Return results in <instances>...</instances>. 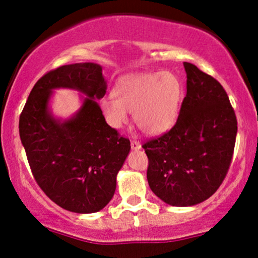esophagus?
I'll return each mask as SVG.
<instances>
[{"mask_svg": "<svg viewBox=\"0 0 258 258\" xmlns=\"http://www.w3.org/2000/svg\"><path fill=\"white\" fill-rule=\"evenodd\" d=\"M131 148L133 150H138V149H141L142 146L138 141H135V139H133V141H131Z\"/></svg>", "mask_w": 258, "mask_h": 258, "instance_id": "34e87169", "label": "esophagus"}]
</instances>
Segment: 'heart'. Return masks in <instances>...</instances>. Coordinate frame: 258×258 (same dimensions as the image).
<instances>
[{
	"instance_id": "b5f03b06",
	"label": "heart",
	"mask_w": 258,
	"mask_h": 258,
	"mask_svg": "<svg viewBox=\"0 0 258 258\" xmlns=\"http://www.w3.org/2000/svg\"><path fill=\"white\" fill-rule=\"evenodd\" d=\"M112 93L115 98L106 97L100 102L109 125L121 128L128 120V111H133L142 132L158 136L176 123L183 86L172 73H144L121 79Z\"/></svg>"
}]
</instances>
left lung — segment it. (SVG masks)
I'll return each instance as SVG.
<instances>
[{
	"mask_svg": "<svg viewBox=\"0 0 258 258\" xmlns=\"http://www.w3.org/2000/svg\"><path fill=\"white\" fill-rule=\"evenodd\" d=\"M186 96L170 131L143 147L147 178L156 197L172 206L209 199L226 178L235 146V112L227 92L194 64L183 63Z\"/></svg>",
	"mask_w": 258,
	"mask_h": 258,
	"instance_id": "8db88e82",
	"label": "left lung"
}]
</instances>
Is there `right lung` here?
<instances>
[{
  "mask_svg": "<svg viewBox=\"0 0 258 258\" xmlns=\"http://www.w3.org/2000/svg\"><path fill=\"white\" fill-rule=\"evenodd\" d=\"M55 88L88 96L72 119L51 116L48 102ZM105 91L100 65H63L35 84L19 117L20 139L38 186L53 203L76 214H93L111 200L117 172L131 149L128 139L106 123L94 100Z\"/></svg>",
  "mask_w": 258,
  "mask_h": 258,
  "instance_id": "obj_1",
  "label": "right lung"
}]
</instances>
